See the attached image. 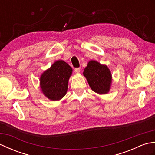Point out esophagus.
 Returning a JSON list of instances; mask_svg holds the SVG:
<instances>
[{
    "label": "esophagus",
    "instance_id": "34e87169",
    "mask_svg": "<svg viewBox=\"0 0 155 155\" xmlns=\"http://www.w3.org/2000/svg\"><path fill=\"white\" fill-rule=\"evenodd\" d=\"M74 71H75L76 73H79L80 71H81V68H76L74 69Z\"/></svg>",
    "mask_w": 155,
    "mask_h": 155
}]
</instances>
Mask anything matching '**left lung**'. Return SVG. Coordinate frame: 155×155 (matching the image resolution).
Returning a JSON list of instances; mask_svg holds the SVG:
<instances>
[{
	"instance_id": "obj_1",
	"label": "left lung",
	"mask_w": 155,
	"mask_h": 155,
	"mask_svg": "<svg viewBox=\"0 0 155 155\" xmlns=\"http://www.w3.org/2000/svg\"><path fill=\"white\" fill-rule=\"evenodd\" d=\"M83 75L91 89L95 93L104 94L109 92L112 75L107 65L101 64L96 61H90L84 68Z\"/></svg>"
}]
</instances>
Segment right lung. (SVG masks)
Instances as JSON below:
<instances>
[{"mask_svg": "<svg viewBox=\"0 0 155 155\" xmlns=\"http://www.w3.org/2000/svg\"><path fill=\"white\" fill-rule=\"evenodd\" d=\"M72 72V68L62 60L54 62L44 71L40 78V86L45 96L54 101L63 98L67 92Z\"/></svg>", "mask_w": 155, "mask_h": 155, "instance_id": "right-lung-1", "label": "right lung"}]
</instances>
